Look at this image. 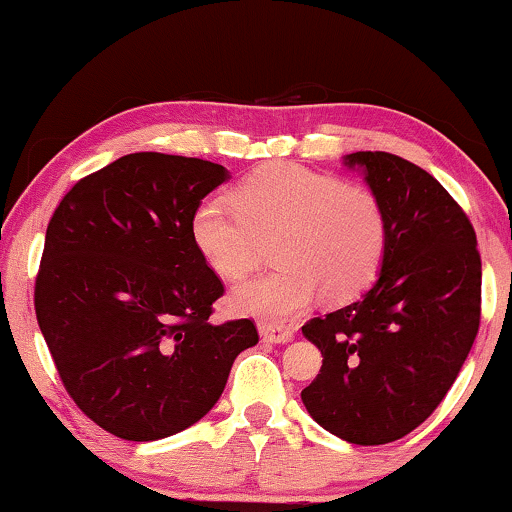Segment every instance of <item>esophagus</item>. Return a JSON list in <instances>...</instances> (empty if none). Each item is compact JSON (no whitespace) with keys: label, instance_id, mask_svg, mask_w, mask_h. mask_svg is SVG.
Masks as SVG:
<instances>
[{"label":"esophagus","instance_id":"1","mask_svg":"<svg viewBox=\"0 0 512 512\" xmlns=\"http://www.w3.org/2000/svg\"><path fill=\"white\" fill-rule=\"evenodd\" d=\"M258 331H261V338L265 342H275V345H284V342H289L293 338L296 328L286 326V324H272V321H263V324H258Z\"/></svg>","mask_w":512,"mask_h":512}]
</instances>
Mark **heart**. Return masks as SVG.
Instances as JSON below:
<instances>
[{"label":"heart","instance_id":"obj_1","mask_svg":"<svg viewBox=\"0 0 512 512\" xmlns=\"http://www.w3.org/2000/svg\"><path fill=\"white\" fill-rule=\"evenodd\" d=\"M219 202L188 219L195 251L214 275L240 282L270 244L275 270L237 286L235 312L284 321L312 298L345 303L375 282L387 251V214L368 186L291 163L256 167Z\"/></svg>","mask_w":512,"mask_h":512}]
</instances>
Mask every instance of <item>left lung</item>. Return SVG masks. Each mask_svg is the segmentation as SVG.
<instances>
[{"label": "left lung", "instance_id": "1", "mask_svg": "<svg viewBox=\"0 0 512 512\" xmlns=\"http://www.w3.org/2000/svg\"><path fill=\"white\" fill-rule=\"evenodd\" d=\"M387 214L380 279L366 296L303 326L321 370L300 391L317 424L354 445L415 431L457 380L480 328L482 263L459 202L410 160L356 151Z\"/></svg>", "mask_w": 512, "mask_h": 512}]
</instances>
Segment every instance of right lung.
<instances>
[{"instance_id":"1","label":"right lung","mask_w":512,"mask_h":512,"mask_svg":"<svg viewBox=\"0 0 512 512\" xmlns=\"http://www.w3.org/2000/svg\"><path fill=\"white\" fill-rule=\"evenodd\" d=\"M223 165L130 153L76 181L48 221L34 312L62 387L123 440L167 438L214 408L251 319L209 324L226 289L188 219Z\"/></svg>"}]
</instances>
